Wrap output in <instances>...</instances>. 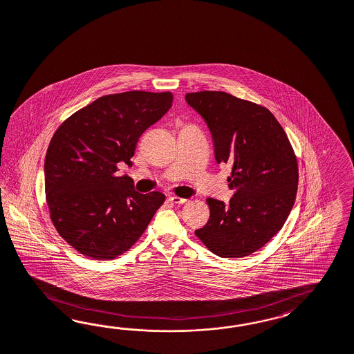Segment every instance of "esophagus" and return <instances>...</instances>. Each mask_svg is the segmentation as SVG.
I'll use <instances>...</instances> for the list:
<instances>
[{
  "label": "esophagus",
  "instance_id": "obj_1",
  "mask_svg": "<svg viewBox=\"0 0 354 354\" xmlns=\"http://www.w3.org/2000/svg\"><path fill=\"white\" fill-rule=\"evenodd\" d=\"M170 201H171L172 204H184V203H187L188 200H187V198H182V197H178V196H171V197H170Z\"/></svg>",
  "mask_w": 354,
  "mask_h": 354
}]
</instances>
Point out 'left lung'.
I'll use <instances>...</instances> for the list:
<instances>
[{"instance_id": "8db88e82", "label": "left lung", "mask_w": 354, "mask_h": 354, "mask_svg": "<svg viewBox=\"0 0 354 354\" xmlns=\"http://www.w3.org/2000/svg\"><path fill=\"white\" fill-rule=\"evenodd\" d=\"M185 101L207 124L216 163L232 166V198L227 205L207 198L209 221L194 234L219 257H245L290 215L299 184L295 151L266 107L216 91L187 93Z\"/></svg>"}]
</instances>
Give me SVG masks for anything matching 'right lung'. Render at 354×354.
<instances>
[{"instance_id": "right-lung-1", "label": "right lung", "mask_w": 354, "mask_h": 354, "mask_svg": "<svg viewBox=\"0 0 354 354\" xmlns=\"http://www.w3.org/2000/svg\"><path fill=\"white\" fill-rule=\"evenodd\" d=\"M170 92L131 91L97 98L59 126L45 157L46 203L58 234L86 257L129 250L165 201L135 191L118 163L132 166L140 136L170 110Z\"/></svg>"}]
</instances>
